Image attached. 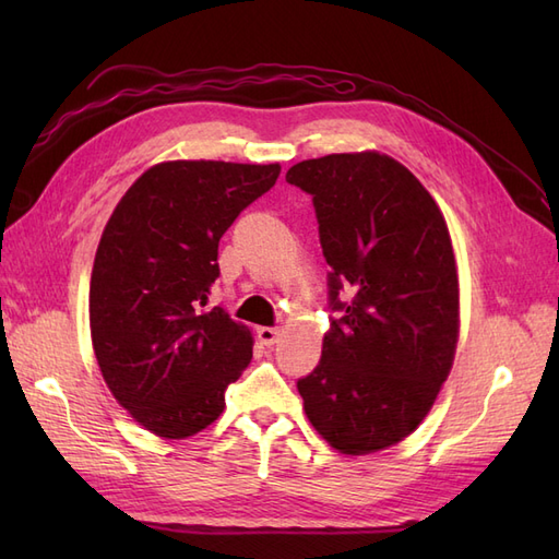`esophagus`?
<instances>
[{"instance_id": "esophagus-1", "label": "esophagus", "mask_w": 559, "mask_h": 559, "mask_svg": "<svg viewBox=\"0 0 559 559\" xmlns=\"http://www.w3.org/2000/svg\"><path fill=\"white\" fill-rule=\"evenodd\" d=\"M257 335H259V341L263 343V345H275L277 341H280V329H273V326H261V329H257Z\"/></svg>"}]
</instances>
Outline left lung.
I'll list each match as a JSON object with an SVG mask.
<instances>
[{
	"mask_svg": "<svg viewBox=\"0 0 559 559\" xmlns=\"http://www.w3.org/2000/svg\"><path fill=\"white\" fill-rule=\"evenodd\" d=\"M286 181L312 195L341 319L298 380L302 408L343 454L401 443L431 411L460 341V277L448 224L408 167L380 151L296 163ZM353 294L340 302V292Z\"/></svg>",
	"mask_w": 559,
	"mask_h": 559,
	"instance_id": "obj_1",
	"label": "left lung"
}]
</instances>
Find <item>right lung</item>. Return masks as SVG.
I'll return each instance as SVG.
<instances>
[{"instance_id":"obj_1","label":"right lung","mask_w":559,"mask_h":559,"mask_svg":"<svg viewBox=\"0 0 559 559\" xmlns=\"http://www.w3.org/2000/svg\"><path fill=\"white\" fill-rule=\"evenodd\" d=\"M280 163L165 160L118 200L91 275L93 352L109 392L160 438H189L224 413L251 361V331L207 296L218 240L275 186Z\"/></svg>"}]
</instances>
